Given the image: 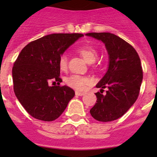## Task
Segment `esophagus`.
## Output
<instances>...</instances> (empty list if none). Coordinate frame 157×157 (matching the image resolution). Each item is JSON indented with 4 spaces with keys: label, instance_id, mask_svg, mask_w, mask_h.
Segmentation results:
<instances>
[{
    "label": "esophagus",
    "instance_id": "obj_1",
    "mask_svg": "<svg viewBox=\"0 0 157 157\" xmlns=\"http://www.w3.org/2000/svg\"><path fill=\"white\" fill-rule=\"evenodd\" d=\"M75 94L78 96H82L85 94V93L83 92H80V91H75Z\"/></svg>",
    "mask_w": 157,
    "mask_h": 157
}]
</instances>
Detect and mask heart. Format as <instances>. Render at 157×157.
I'll return each mask as SVG.
<instances>
[{"label": "heart", "mask_w": 157, "mask_h": 157, "mask_svg": "<svg viewBox=\"0 0 157 157\" xmlns=\"http://www.w3.org/2000/svg\"><path fill=\"white\" fill-rule=\"evenodd\" d=\"M77 52L80 56L89 63H94L98 57V51L91 45H86L78 47ZM58 67L61 71H65L67 69V57L65 54H63L58 59ZM67 86L73 88L77 90H83L87 86L92 83V79L87 76L79 75H71L67 77L64 80Z\"/></svg>", "instance_id": "1"}]
</instances>
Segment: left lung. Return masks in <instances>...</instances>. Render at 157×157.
Masks as SVG:
<instances>
[{"label":"left lung","mask_w":157,"mask_h":157,"mask_svg":"<svg viewBox=\"0 0 157 157\" xmlns=\"http://www.w3.org/2000/svg\"><path fill=\"white\" fill-rule=\"evenodd\" d=\"M105 44L109 55V66L105 75L96 86L101 88L96 93L97 103L90 114L98 121L116 120L129 110L138 99L143 71L138 52L121 37L111 33H88ZM108 88L105 95L103 88Z\"/></svg>","instance_id":"1"}]
</instances>
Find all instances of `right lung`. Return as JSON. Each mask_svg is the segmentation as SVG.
Segmentation results:
<instances>
[{
  "label": "right lung",
  "mask_w": 157,
  "mask_h": 157,
  "mask_svg": "<svg viewBox=\"0 0 157 157\" xmlns=\"http://www.w3.org/2000/svg\"><path fill=\"white\" fill-rule=\"evenodd\" d=\"M82 34H52L30 41L22 49L12 67L16 98L32 117L42 121L56 120L63 112L75 91L59 85L58 59Z\"/></svg>",
  "instance_id": "add662e5"
}]
</instances>
